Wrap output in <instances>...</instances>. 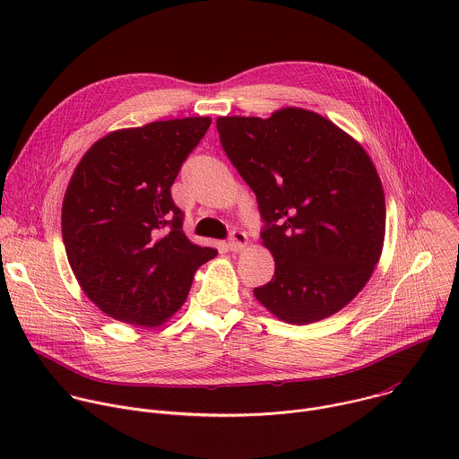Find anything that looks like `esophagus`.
Here are the masks:
<instances>
[{"label":"esophagus","mask_w":459,"mask_h":459,"mask_svg":"<svg viewBox=\"0 0 459 459\" xmlns=\"http://www.w3.org/2000/svg\"><path fill=\"white\" fill-rule=\"evenodd\" d=\"M247 234L245 232H241V230H232L230 232V239H229V248L232 250V252H239V250H243L245 247H247Z\"/></svg>","instance_id":"1"}]
</instances>
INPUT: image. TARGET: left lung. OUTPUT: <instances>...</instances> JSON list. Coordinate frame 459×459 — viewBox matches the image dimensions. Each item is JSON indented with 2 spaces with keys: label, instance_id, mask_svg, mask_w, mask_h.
<instances>
[{
  "label": "left lung",
  "instance_id": "left-lung-1",
  "mask_svg": "<svg viewBox=\"0 0 459 459\" xmlns=\"http://www.w3.org/2000/svg\"><path fill=\"white\" fill-rule=\"evenodd\" d=\"M220 142L257 200L273 280L254 289L276 317H329L367 285L385 239V194L363 147L331 119L287 107L271 117L227 116Z\"/></svg>",
  "mask_w": 459,
  "mask_h": 459
}]
</instances>
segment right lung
Here are the masks:
<instances>
[{"mask_svg":"<svg viewBox=\"0 0 459 459\" xmlns=\"http://www.w3.org/2000/svg\"><path fill=\"white\" fill-rule=\"evenodd\" d=\"M211 117L154 121L98 140L65 192L61 232L71 269L100 310L156 326L186 299L218 250L194 245L170 186Z\"/></svg>","mask_w":459,"mask_h":459,"instance_id":"obj_1","label":"right lung"}]
</instances>
